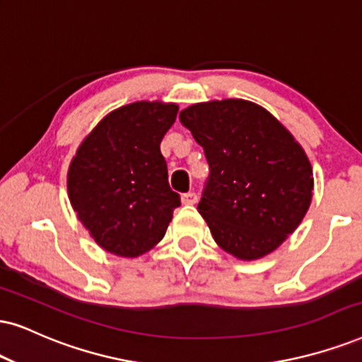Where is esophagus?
<instances>
[{
    "mask_svg": "<svg viewBox=\"0 0 362 362\" xmlns=\"http://www.w3.org/2000/svg\"><path fill=\"white\" fill-rule=\"evenodd\" d=\"M182 202H184L185 205H194L197 202L195 192H187V194L182 195Z\"/></svg>",
    "mask_w": 362,
    "mask_h": 362,
    "instance_id": "34e87169",
    "label": "esophagus"
}]
</instances>
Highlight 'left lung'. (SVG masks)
I'll use <instances>...</instances> for the list:
<instances>
[{
    "instance_id": "1",
    "label": "left lung",
    "mask_w": 362,
    "mask_h": 362,
    "mask_svg": "<svg viewBox=\"0 0 362 362\" xmlns=\"http://www.w3.org/2000/svg\"><path fill=\"white\" fill-rule=\"evenodd\" d=\"M178 118L207 158L197 209L215 242L242 260L271 254L303 222L313 199V167L303 147L247 100L197 103Z\"/></svg>"
}]
</instances>
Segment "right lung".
<instances>
[{"mask_svg":"<svg viewBox=\"0 0 362 362\" xmlns=\"http://www.w3.org/2000/svg\"><path fill=\"white\" fill-rule=\"evenodd\" d=\"M177 112L173 103L125 105L93 128L71 160L70 202L107 252L139 257L165 235L180 195L168 185L160 141Z\"/></svg>","mask_w":362,"mask_h":362,"instance_id":"add662e5","label":"right lung"}]
</instances>
